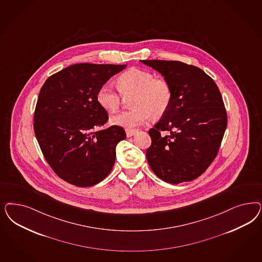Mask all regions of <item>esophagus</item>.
Returning a JSON list of instances; mask_svg holds the SVG:
<instances>
[{
  "label": "esophagus",
  "instance_id": "obj_1",
  "mask_svg": "<svg viewBox=\"0 0 262 262\" xmlns=\"http://www.w3.org/2000/svg\"><path fill=\"white\" fill-rule=\"evenodd\" d=\"M125 132H126L127 137H132V136L135 135L136 133L138 132V130H136V129H125Z\"/></svg>",
  "mask_w": 262,
  "mask_h": 262
}]
</instances>
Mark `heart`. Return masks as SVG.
Here are the masks:
<instances>
[{"label": "heart", "instance_id": "b5f03b06", "mask_svg": "<svg viewBox=\"0 0 262 262\" xmlns=\"http://www.w3.org/2000/svg\"><path fill=\"white\" fill-rule=\"evenodd\" d=\"M118 86L119 91L111 83L102 84L96 99L102 108L115 113L121 106L122 95L125 97L134 95L133 109L112 117L114 124L127 129L143 125L151 116L161 118L169 110L172 100V90L169 82L143 69L131 68L121 74L118 77Z\"/></svg>", "mask_w": 262, "mask_h": 262}]
</instances>
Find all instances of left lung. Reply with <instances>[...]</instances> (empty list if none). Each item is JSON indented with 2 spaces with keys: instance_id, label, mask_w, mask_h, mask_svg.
I'll return each mask as SVG.
<instances>
[{
  "instance_id": "left-lung-1",
  "label": "left lung",
  "mask_w": 262,
  "mask_h": 262,
  "mask_svg": "<svg viewBox=\"0 0 262 262\" xmlns=\"http://www.w3.org/2000/svg\"><path fill=\"white\" fill-rule=\"evenodd\" d=\"M169 82V110L148 133L146 159L158 178L171 184L192 181L219 151L228 118L219 89L201 68L177 60H141Z\"/></svg>"
}]
</instances>
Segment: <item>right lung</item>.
<instances>
[{
    "label": "right lung",
    "mask_w": 262,
    "mask_h": 262,
    "mask_svg": "<svg viewBox=\"0 0 262 262\" xmlns=\"http://www.w3.org/2000/svg\"><path fill=\"white\" fill-rule=\"evenodd\" d=\"M126 64L78 63L49 77L34 111V129L43 155L59 178L78 187L99 183L111 172L122 127L99 130L109 119L96 94Z\"/></svg>",
    "instance_id": "right-lung-1"
}]
</instances>
